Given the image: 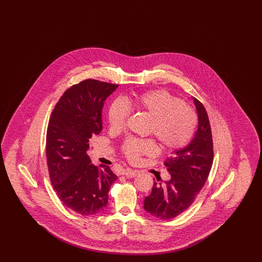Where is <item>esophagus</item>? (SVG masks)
<instances>
[{
  "instance_id": "esophagus-1",
  "label": "esophagus",
  "mask_w": 262,
  "mask_h": 262,
  "mask_svg": "<svg viewBox=\"0 0 262 262\" xmlns=\"http://www.w3.org/2000/svg\"><path fill=\"white\" fill-rule=\"evenodd\" d=\"M138 171L137 170H130V169H125L124 170L123 172H122V174H125V177H127V178H134V177H136L138 174Z\"/></svg>"
}]
</instances>
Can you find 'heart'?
<instances>
[{
	"mask_svg": "<svg viewBox=\"0 0 262 262\" xmlns=\"http://www.w3.org/2000/svg\"><path fill=\"white\" fill-rule=\"evenodd\" d=\"M129 109L150 117L147 133L157 137L164 150L185 147L193 137L196 114L183 101L165 89H154L134 97L115 100L108 109V122L114 130L125 127ZM156 144L151 138L127 137L121 145V151L130 162L136 163L143 155L156 153Z\"/></svg>",
	"mask_w": 262,
	"mask_h": 262,
	"instance_id": "1",
	"label": "heart"
}]
</instances>
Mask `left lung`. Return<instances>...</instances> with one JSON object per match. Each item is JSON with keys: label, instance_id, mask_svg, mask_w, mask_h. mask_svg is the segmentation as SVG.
<instances>
[{"label": "left lung", "instance_id": "obj_1", "mask_svg": "<svg viewBox=\"0 0 262 262\" xmlns=\"http://www.w3.org/2000/svg\"><path fill=\"white\" fill-rule=\"evenodd\" d=\"M199 115V128L187 147L177 150L164 166L171 179L154 182L152 191L144 200V209L160 219H173L194 202L204 186L213 163V139L207 112L193 98Z\"/></svg>", "mask_w": 262, "mask_h": 262}]
</instances>
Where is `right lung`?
Instances as JSON below:
<instances>
[{"label":"right lung","instance_id":"add662e5","mask_svg":"<svg viewBox=\"0 0 262 262\" xmlns=\"http://www.w3.org/2000/svg\"><path fill=\"white\" fill-rule=\"evenodd\" d=\"M118 84L85 79L66 90L51 114L46 157L50 181L62 203L88 216L102 211L117 176L91 164L89 139L102 130L104 101Z\"/></svg>","mask_w":262,"mask_h":262}]
</instances>
